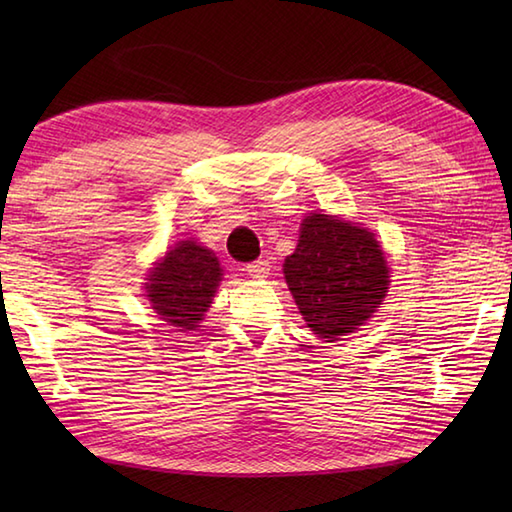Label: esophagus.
<instances>
[{
  "mask_svg": "<svg viewBox=\"0 0 512 512\" xmlns=\"http://www.w3.org/2000/svg\"><path fill=\"white\" fill-rule=\"evenodd\" d=\"M246 273L253 279H266L270 275V262L268 259H257L246 266Z\"/></svg>",
  "mask_w": 512,
  "mask_h": 512,
  "instance_id": "1",
  "label": "esophagus"
}]
</instances>
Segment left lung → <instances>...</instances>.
Masks as SVG:
<instances>
[{
	"label": "left lung",
	"mask_w": 512,
	"mask_h": 512,
	"mask_svg": "<svg viewBox=\"0 0 512 512\" xmlns=\"http://www.w3.org/2000/svg\"><path fill=\"white\" fill-rule=\"evenodd\" d=\"M284 277L308 328L328 343L358 330L383 303L389 268L367 228L336 215L308 213Z\"/></svg>",
	"instance_id": "obj_1"
}]
</instances>
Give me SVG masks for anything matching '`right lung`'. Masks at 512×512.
I'll return each mask as SVG.
<instances>
[{"mask_svg": "<svg viewBox=\"0 0 512 512\" xmlns=\"http://www.w3.org/2000/svg\"><path fill=\"white\" fill-rule=\"evenodd\" d=\"M220 281L222 266L213 250L182 239L149 270L145 297L162 321L187 332L200 328Z\"/></svg>", "mask_w": 512, "mask_h": 512, "instance_id": "add662e5", "label": "right lung"}]
</instances>
